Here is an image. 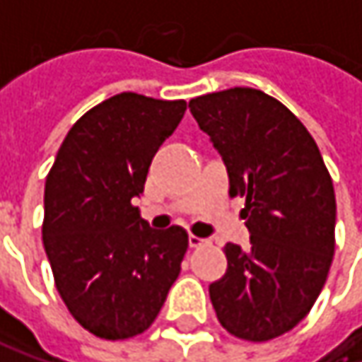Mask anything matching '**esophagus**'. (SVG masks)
Segmentation results:
<instances>
[{
	"instance_id": "34e87169",
	"label": "esophagus",
	"mask_w": 362,
	"mask_h": 362,
	"mask_svg": "<svg viewBox=\"0 0 362 362\" xmlns=\"http://www.w3.org/2000/svg\"><path fill=\"white\" fill-rule=\"evenodd\" d=\"M205 243H207V241H205V239H201V237H194V235H190V237H188V247H190V250L203 247Z\"/></svg>"
}]
</instances>
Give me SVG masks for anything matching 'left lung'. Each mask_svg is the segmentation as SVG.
I'll return each instance as SVG.
<instances>
[{
  "label": "left lung",
  "mask_w": 362,
  "mask_h": 362,
  "mask_svg": "<svg viewBox=\"0 0 362 362\" xmlns=\"http://www.w3.org/2000/svg\"><path fill=\"white\" fill-rule=\"evenodd\" d=\"M188 109L220 153L230 197H245L250 250L226 243V274L209 285L218 321L241 339L266 341L315 306L335 250V192L321 151L276 98L233 88Z\"/></svg>",
  "instance_id": "1"
}]
</instances>
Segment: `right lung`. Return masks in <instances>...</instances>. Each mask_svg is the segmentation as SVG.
I'll list each match as a JSON object with an SVG mask.
<instances>
[{"label":"right lung","instance_id":"add662e5","mask_svg":"<svg viewBox=\"0 0 362 362\" xmlns=\"http://www.w3.org/2000/svg\"><path fill=\"white\" fill-rule=\"evenodd\" d=\"M184 110V100L117 94L71 127L45 178L41 235L56 289L98 337L148 329L180 274L186 230L151 228L134 199Z\"/></svg>","mask_w":362,"mask_h":362}]
</instances>
